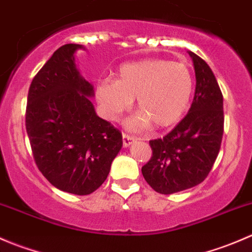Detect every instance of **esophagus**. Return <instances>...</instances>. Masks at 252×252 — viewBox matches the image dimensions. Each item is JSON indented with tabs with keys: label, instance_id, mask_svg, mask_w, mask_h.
Segmentation results:
<instances>
[{
	"label": "esophagus",
	"instance_id": "34e87169",
	"mask_svg": "<svg viewBox=\"0 0 252 252\" xmlns=\"http://www.w3.org/2000/svg\"><path fill=\"white\" fill-rule=\"evenodd\" d=\"M134 140H136L135 136L128 135V134H126V133L123 134V146H124V147L129 146V145H130L131 142H133Z\"/></svg>",
	"mask_w": 252,
	"mask_h": 252
}]
</instances>
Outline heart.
I'll use <instances>...</instances> for the list:
<instances>
[{
  "mask_svg": "<svg viewBox=\"0 0 252 252\" xmlns=\"http://www.w3.org/2000/svg\"><path fill=\"white\" fill-rule=\"evenodd\" d=\"M192 81L189 68L180 62L152 58L126 63L116 80L103 79L96 85L95 98L103 116L117 121L138 101L141 112L133 126L166 128L177 123L189 106Z\"/></svg>",
  "mask_w": 252,
  "mask_h": 252,
  "instance_id": "obj_1",
  "label": "heart"
}]
</instances>
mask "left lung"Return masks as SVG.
<instances>
[{
    "label": "left lung",
    "instance_id": "left-lung-1",
    "mask_svg": "<svg viewBox=\"0 0 252 252\" xmlns=\"http://www.w3.org/2000/svg\"><path fill=\"white\" fill-rule=\"evenodd\" d=\"M196 77L191 107L162 139L150 140L152 156L141 168L147 184L159 194L196 187L207 178L222 142L223 95L207 63L189 52Z\"/></svg>",
    "mask_w": 252,
    "mask_h": 252
}]
</instances>
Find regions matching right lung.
I'll return each instance as SVG.
<instances>
[{
	"label": "right lung",
	"instance_id": "obj_1",
	"mask_svg": "<svg viewBox=\"0 0 252 252\" xmlns=\"http://www.w3.org/2000/svg\"><path fill=\"white\" fill-rule=\"evenodd\" d=\"M81 45L55 51L28 93L25 128L39 171L62 191L89 195L102 185L122 149V133L96 116L94 88L81 78L74 53Z\"/></svg>",
	"mask_w": 252,
	"mask_h": 252
}]
</instances>
